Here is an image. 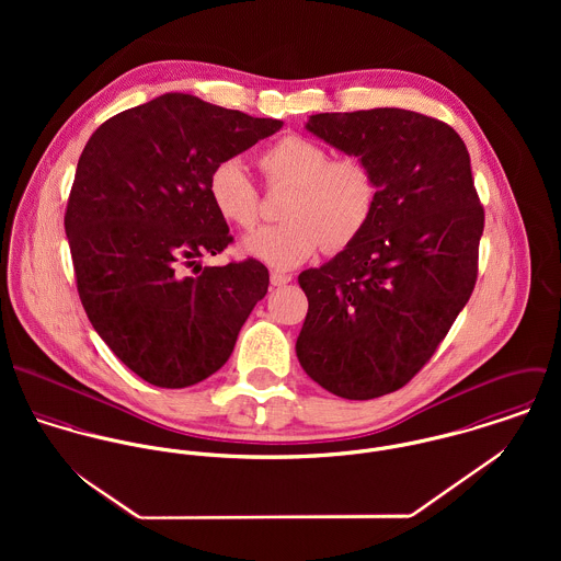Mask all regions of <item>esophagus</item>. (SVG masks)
<instances>
[{
	"label": "esophagus",
	"instance_id": "esophagus-1",
	"mask_svg": "<svg viewBox=\"0 0 561 561\" xmlns=\"http://www.w3.org/2000/svg\"><path fill=\"white\" fill-rule=\"evenodd\" d=\"M289 280H291L289 274H283V272H272V274H270V283H272L274 287H283V285H287Z\"/></svg>",
	"mask_w": 561,
	"mask_h": 561
}]
</instances>
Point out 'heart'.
<instances>
[{"mask_svg": "<svg viewBox=\"0 0 561 561\" xmlns=\"http://www.w3.org/2000/svg\"><path fill=\"white\" fill-rule=\"evenodd\" d=\"M259 168L270 187H287L280 225L259 229L241 240V250L276 270H291L311 259L321 245L339 252L367 229L378 183L358 158H336L305 136H285L267 147ZM214 209L229 225L252 229L259 220V194L238 160L214 165L207 181Z\"/></svg>", "mask_w": 561, "mask_h": 561, "instance_id": "b5f03b06", "label": "heart"}]
</instances>
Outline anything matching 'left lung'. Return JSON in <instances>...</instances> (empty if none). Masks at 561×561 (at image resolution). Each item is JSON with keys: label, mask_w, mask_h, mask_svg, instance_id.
I'll return each mask as SVG.
<instances>
[{"label": "left lung", "mask_w": 561, "mask_h": 561, "mask_svg": "<svg viewBox=\"0 0 561 561\" xmlns=\"http://www.w3.org/2000/svg\"><path fill=\"white\" fill-rule=\"evenodd\" d=\"M307 131L378 183L360 238L298 276L309 313L296 354L345 400L401 389L432 358L478 280L483 209L462 138L400 107L313 114Z\"/></svg>", "instance_id": "1"}]
</instances>
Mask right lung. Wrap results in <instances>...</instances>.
Listing matches in <instances>:
<instances>
[{"label": "right lung", "mask_w": 561, "mask_h": 561, "mask_svg": "<svg viewBox=\"0 0 561 561\" xmlns=\"http://www.w3.org/2000/svg\"><path fill=\"white\" fill-rule=\"evenodd\" d=\"M283 127L165 92L105 121L83 147L65 229L81 305L107 347L142 380L185 389L231 356L270 274L254 259L183 264L222 252L227 220L207 181L216 163Z\"/></svg>", "instance_id": "add662e5"}]
</instances>
